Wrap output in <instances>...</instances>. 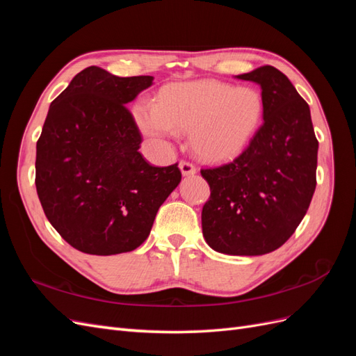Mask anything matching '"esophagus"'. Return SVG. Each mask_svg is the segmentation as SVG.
<instances>
[{
    "mask_svg": "<svg viewBox=\"0 0 356 356\" xmlns=\"http://www.w3.org/2000/svg\"><path fill=\"white\" fill-rule=\"evenodd\" d=\"M179 170H181L182 177H191L196 174V168L193 166L190 161H184V160L179 161Z\"/></svg>",
    "mask_w": 356,
    "mask_h": 356,
    "instance_id": "esophagus-1",
    "label": "esophagus"
}]
</instances>
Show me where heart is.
Here are the masks:
<instances>
[{
    "label": "heart",
    "instance_id": "heart-1",
    "mask_svg": "<svg viewBox=\"0 0 356 356\" xmlns=\"http://www.w3.org/2000/svg\"><path fill=\"white\" fill-rule=\"evenodd\" d=\"M263 114L260 92L213 80L172 84L160 93L159 102H141L134 110L139 132L153 143L168 145L178 131H188L193 149L211 161L242 153Z\"/></svg>",
    "mask_w": 356,
    "mask_h": 356
}]
</instances>
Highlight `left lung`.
Returning <instances> with one entry per match:
<instances>
[{
    "label": "left lung",
    "mask_w": 356,
    "mask_h": 356,
    "mask_svg": "<svg viewBox=\"0 0 356 356\" xmlns=\"http://www.w3.org/2000/svg\"><path fill=\"white\" fill-rule=\"evenodd\" d=\"M261 88L264 123L227 165L203 169L211 197L203 238L227 255H263L282 246L316 188L318 141L310 110L285 74L270 65L236 75Z\"/></svg>",
    "instance_id": "8db88e82"
}]
</instances>
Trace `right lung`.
Returning <instances> with one entry per match:
<instances>
[{
    "label": "right lung",
    "mask_w": 356,
    "mask_h": 356,
    "mask_svg": "<svg viewBox=\"0 0 356 356\" xmlns=\"http://www.w3.org/2000/svg\"><path fill=\"white\" fill-rule=\"evenodd\" d=\"M153 80L89 67L50 104L37 143V195L55 230L84 254L136 250L181 182L178 163L152 166L138 152L143 139L126 108Z\"/></svg>",
    "instance_id": "1"
}]
</instances>
